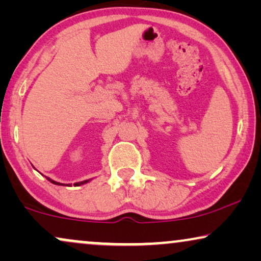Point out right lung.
<instances>
[{"instance_id":"right-lung-1","label":"right lung","mask_w":261,"mask_h":261,"mask_svg":"<svg viewBox=\"0 0 261 261\" xmlns=\"http://www.w3.org/2000/svg\"><path fill=\"white\" fill-rule=\"evenodd\" d=\"M47 179L49 180V181H51V183H53V184H58V185H60V183H58V181H55V180H52V179H49V178H47ZM87 181H89V180H84V181H80V183H76V184H74V185H76V187H77V185H82V184H84V183H87ZM63 185V184H62Z\"/></svg>"}]
</instances>
